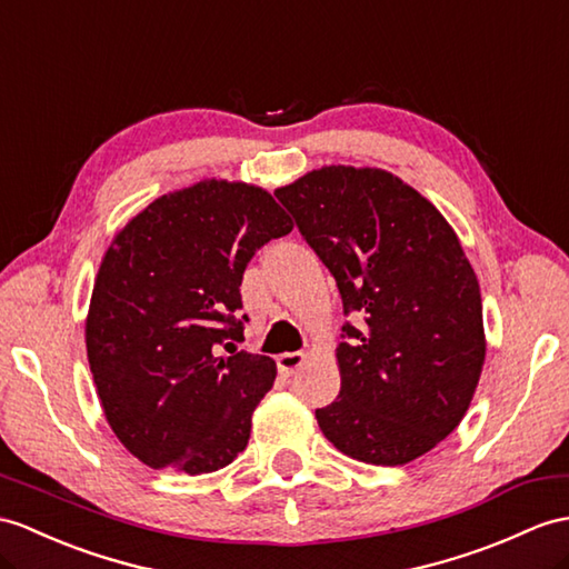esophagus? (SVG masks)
Segmentation results:
<instances>
[{
  "label": "esophagus",
  "mask_w": 569,
  "mask_h": 569,
  "mask_svg": "<svg viewBox=\"0 0 569 569\" xmlns=\"http://www.w3.org/2000/svg\"><path fill=\"white\" fill-rule=\"evenodd\" d=\"M303 362H307V355L303 352H284L277 357V369H280L284 377H292L299 367H303Z\"/></svg>",
  "instance_id": "1"
}]
</instances>
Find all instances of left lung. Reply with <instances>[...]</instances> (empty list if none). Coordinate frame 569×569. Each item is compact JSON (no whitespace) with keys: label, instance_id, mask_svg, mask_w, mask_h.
I'll use <instances>...</instances> for the list:
<instances>
[{"label":"left lung","instance_id":"left-lung-1","mask_svg":"<svg viewBox=\"0 0 569 569\" xmlns=\"http://www.w3.org/2000/svg\"><path fill=\"white\" fill-rule=\"evenodd\" d=\"M336 277L345 313L340 393L316 410L350 459L403 466L449 437L485 362L482 299L449 221L381 169L323 166L274 190Z\"/></svg>","mask_w":569,"mask_h":569}]
</instances>
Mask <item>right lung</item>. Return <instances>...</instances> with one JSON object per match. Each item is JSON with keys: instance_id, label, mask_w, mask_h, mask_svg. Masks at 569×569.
Segmentation results:
<instances>
[{"instance_id": "right-lung-1", "label": "right lung", "mask_w": 569, "mask_h": 569, "mask_svg": "<svg viewBox=\"0 0 569 569\" xmlns=\"http://www.w3.org/2000/svg\"><path fill=\"white\" fill-rule=\"evenodd\" d=\"M292 227L268 190L207 178L116 233L93 284L87 355L110 429L144 466L200 476L246 449L277 367L227 340H243L248 260Z\"/></svg>"}]
</instances>
